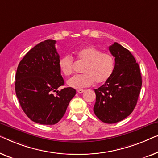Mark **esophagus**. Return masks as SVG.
<instances>
[{
  "label": "esophagus",
  "instance_id": "1",
  "mask_svg": "<svg viewBox=\"0 0 158 158\" xmlns=\"http://www.w3.org/2000/svg\"><path fill=\"white\" fill-rule=\"evenodd\" d=\"M84 92V89H80L77 90V92L79 93V94H81V93H83Z\"/></svg>",
  "mask_w": 158,
  "mask_h": 158
}]
</instances>
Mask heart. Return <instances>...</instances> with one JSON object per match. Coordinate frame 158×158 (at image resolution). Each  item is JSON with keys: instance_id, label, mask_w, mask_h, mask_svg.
Listing matches in <instances>:
<instances>
[{"instance_id": "heart-1", "label": "heart", "mask_w": 158, "mask_h": 158, "mask_svg": "<svg viewBox=\"0 0 158 158\" xmlns=\"http://www.w3.org/2000/svg\"><path fill=\"white\" fill-rule=\"evenodd\" d=\"M77 59L85 64L84 74L72 77L68 84L75 89L86 87L97 84H103L110 78L114 69V59L109 53H103L94 46H87L76 51ZM74 59L69 55L62 56L59 60V67L66 77L74 72Z\"/></svg>"}]
</instances>
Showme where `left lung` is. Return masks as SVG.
Wrapping results in <instances>:
<instances>
[{"mask_svg":"<svg viewBox=\"0 0 158 158\" xmlns=\"http://www.w3.org/2000/svg\"><path fill=\"white\" fill-rule=\"evenodd\" d=\"M115 59L110 79L97 89L94 112L103 123L113 124L128 117L136 106L142 86L140 69L129 50L114 42L109 47Z\"/></svg>","mask_w":158,"mask_h":158,"instance_id":"1","label":"left lung"}]
</instances>
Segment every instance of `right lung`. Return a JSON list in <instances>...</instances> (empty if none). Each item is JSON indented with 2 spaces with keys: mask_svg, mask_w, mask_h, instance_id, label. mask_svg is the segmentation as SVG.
<instances>
[{
  "mask_svg": "<svg viewBox=\"0 0 158 158\" xmlns=\"http://www.w3.org/2000/svg\"><path fill=\"white\" fill-rule=\"evenodd\" d=\"M55 44L50 39L38 44L20 61L15 74V94L22 110L33 122L47 125L61 120L76 94L72 87L58 90L64 81Z\"/></svg>",
  "mask_w": 158,
  "mask_h": 158,
  "instance_id": "obj_1",
  "label": "right lung"
}]
</instances>
